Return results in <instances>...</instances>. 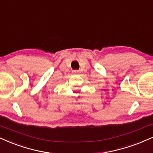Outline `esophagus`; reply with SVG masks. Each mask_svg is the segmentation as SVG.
Listing matches in <instances>:
<instances>
[{"mask_svg": "<svg viewBox=\"0 0 153 153\" xmlns=\"http://www.w3.org/2000/svg\"><path fill=\"white\" fill-rule=\"evenodd\" d=\"M73 74H78V73H79V71H73Z\"/></svg>", "mask_w": 153, "mask_h": 153, "instance_id": "obj_1", "label": "esophagus"}]
</instances>
